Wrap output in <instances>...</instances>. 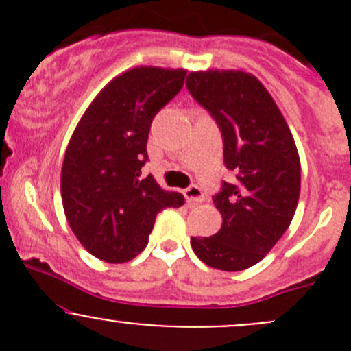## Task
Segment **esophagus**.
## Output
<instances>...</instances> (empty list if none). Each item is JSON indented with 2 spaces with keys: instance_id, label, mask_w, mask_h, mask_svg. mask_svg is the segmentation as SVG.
<instances>
[{
  "instance_id": "1",
  "label": "esophagus",
  "mask_w": 351,
  "mask_h": 351,
  "mask_svg": "<svg viewBox=\"0 0 351 351\" xmlns=\"http://www.w3.org/2000/svg\"><path fill=\"white\" fill-rule=\"evenodd\" d=\"M185 197L189 200V204H200V202L205 200V193L200 186L192 185L185 190Z\"/></svg>"
}]
</instances>
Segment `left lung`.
I'll return each instance as SVG.
<instances>
[{
    "instance_id": "1",
    "label": "left lung",
    "mask_w": 351,
    "mask_h": 351,
    "mask_svg": "<svg viewBox=\"0 0 351 351\" xmlns=\"http://www.w3.org/2000/svg\"><path fill=\"white\" fill-rule=\"evenodd\" d=\"M186 88L221 130L224 165L234 182H222L214 204L222 214L221 231L192 238L205 265L239 271L263 260L295 214L300 193V161L295 143L274 98L253 74L198 71Z\"/></svg>"
}]
</instances>
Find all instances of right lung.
Segmentation results:
<instances>
[{
	"label": "right lung",
	"mask_w": 351,
	"mask_h": 351,
	"mask_svg": "<svg viewBox=\"0 0 351 351\" xmlns=\"http://www.w3.org/2000/svg\"><path fill=\"white\" fill-rule=\"evenodd\" d=\"M186 71L134 67L91 101L67 144L61 173L71 229L93 256L123 263L146 247L158 212L182 207V193L143 178L156 113L185 83Z\"/></svg>",
	"instance_id": "1"
}]
</instances>
